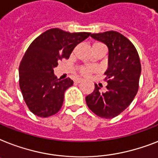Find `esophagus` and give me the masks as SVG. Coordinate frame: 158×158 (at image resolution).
<instances>
[{"mask_svg": "<svg viewBox=\"0 0 158 158\" xmlns=\"http://www.w3.org/2000/svg\"><path fill=\"white\" fill-rule=\"evenodd\" d=\"M83 82V79H77L75 80V83H80Z\"/></svg>", "mask_w": 158, "mask_h": 158, "instance_id": "34e87169", "label": "esophagus"}]
</instances>
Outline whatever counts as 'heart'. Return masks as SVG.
<instances>
[{"label": "heart", "instance_id": "b5f03b06", "mask_svg": "<svg viewBox=\"0 0 158 158\" xmlns=\"http://www.w3.org/2000/svg\"><path fill=\"white\" fill-rule=\"evenodd\" d=\"M92 51L97 49H104V46L101 44V43H94L92 46ZM96 70V68L92 67V66H82L79 68V72L81 73V75H84V76H88L91 74V73L94 72Z\"/></svg>", "mask_w": 158, "mask_h": 158}]
</instances>
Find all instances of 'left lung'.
<instances>
[{
    "label": "left lung",
    "instance_id": "obj_1",
    "mask_svg": "<svg viewBox=\"0 0 158 158\" xmlns=\"http://www.w3.org/2000/svg\"><path fill=\"white\" fill-rule=\"evenodd\" d=\"M91 37L108 47L109 67L105 72L108 84L106 92H101L95 83L86 103L97 116L113 118L127 108L136 95L141 73L139 54L133 44L117 31L91 34Z\"/></svg>",
    "mask_w": 158,
    "mask_h": 158
}]
</instances>
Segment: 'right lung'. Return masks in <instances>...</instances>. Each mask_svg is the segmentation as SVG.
<instances>
[{"label": "right lung", "instance_id": "obj_1", "mask_svg": "<svg viewBox=\"0 0 158 158\" xmlns=\"http://www.w3.org/2000/svg\"><path fill=\"white\" fill-rule=\"evenodd\" d=\"M90 34L52 28L28 47L19 66V86L27 106L35 115L47 118L61 108L65 92L74 82L70 78L57 79L54 68L62 58H69L75 46Z\"/></svg>", "mask_w": 158, "mask_h": 158}]
</instances>
